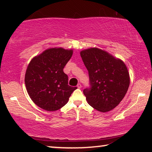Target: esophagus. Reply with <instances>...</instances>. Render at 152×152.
I'll use <instances>...</instances> for the list:
<instances>
[{
  "label": "esophagus",
  "instance_id": "1",
  "mask_svg": "<svg viewBox=\"0 0 152 152\" xmlns=\"http://www.w3.org/2000/svg\"><path fill=\"white\" fill-rule=\"evenodd\" d=\"M77 87H78V88H81V87H82V85H81V84H77Z\"/></svg>",
  "mask_w": 152,
  "mask_h": 152
}]
</instances>
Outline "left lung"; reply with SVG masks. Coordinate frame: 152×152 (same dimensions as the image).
<instances>
[{
	"label": "left lung",
	"instance_id": "1",
	"mask_svg": "<svg viewBox=\"0 0 152 152\" xmlns=\"http://www.w3.org/2000/svg\"><path fill=\"white\" fill-rule=\"evenodd\" d=\"M80 56L89 76L90 87L83 91L87 102L101 112L111 110L122 101L129 86L127 66L99 48L82 50Z\"/></svg>",
	"mask_w": 152,
	"mask_h": 152
}]
</instances>
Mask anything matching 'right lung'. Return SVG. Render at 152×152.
<instances>
[{"label":"right lung","instance_id":"1","mask_svg":"<svg viewBox=\"0 0 152 152\" xmlns=\"http://www.w3.org/2000/svg\"><path fill=\"white\" fill-rule=\"evenodd\" d=\"M72 53V50L50 48L30 61L25 83L30 98L39 107L48 111L60 109L77 88L68 85V77L63 71Z\"/></svg>","mask_w":152,"mask_h":152}]
</instances>
